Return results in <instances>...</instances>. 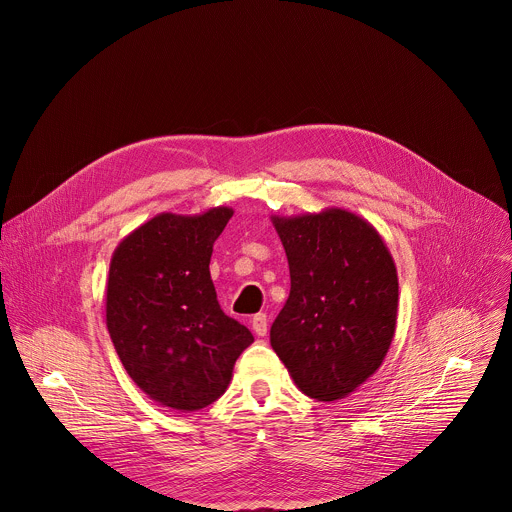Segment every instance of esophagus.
<instances>
[{
	"mask_svg": "<svg viewBox=\"0 0 512 512\" xmlns=\"http://www.w3.org/2000/svg\"><path fill=\"white\" fill-rule=\"evenodd\" d=\"M251 326H253V332L257 336H265L267 330H269V320L265 314H255L253 320H251Z\"/></svg>",
	"mask_w": 512,
	"mask_h": 512,
	"instance_id": "1",
	"label": "esophagus"
}]
</instances>
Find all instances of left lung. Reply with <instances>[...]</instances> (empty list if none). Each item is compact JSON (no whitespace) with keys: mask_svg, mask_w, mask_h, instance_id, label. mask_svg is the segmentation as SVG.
<instances>
[{"mask_svg":"<svg viewBox=\"0 0 512 512\" xmlns=\"http://www.w3.org/2000/svg\"><path fill=\"white\" fill-rule=\"evenodd\" d=\"M291 289L271 346L298 389L318 401L350 395L379 367L397 324L393 257L360 216L330 208L273 216Z\"/></svg>","mask_w":512,"mask_h":512,"instance_id":"1","label":"left lung"}]
</instances>
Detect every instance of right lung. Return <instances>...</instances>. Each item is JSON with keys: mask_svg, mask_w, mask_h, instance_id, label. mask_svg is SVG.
I'll return each mask as SVG.
<instances>
[{"mask_svg": "<svg viewBox=\"0 0 512 512\" xmlns=\"http://www.w3.org/2000/svg\"><path fill=\"white\" fill-rule=\"evenodd\" d=\"M233 216L160 214L125 237L107 281V328L127 375L154 401L198 411L225 393L253 334L229 318L210 279L212 245Z\"/></svg>", "mask_w": 512, "mask_h": 512, "instance_id": "1", "label": "right lung"}]
</instances>
